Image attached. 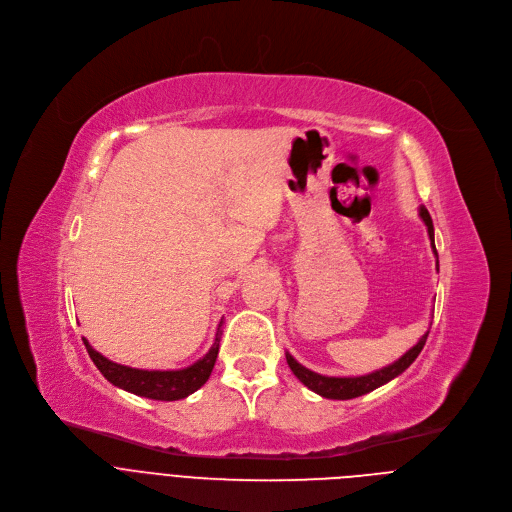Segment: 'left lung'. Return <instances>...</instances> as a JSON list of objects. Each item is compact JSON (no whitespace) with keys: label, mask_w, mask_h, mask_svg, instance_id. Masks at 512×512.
<instances>
[{"label":"left lung","mask_w":512,"mask_h":512,"mask_svg":"<svg viewBox=\"0 0 512 512\" xmlns=\"http://www.w3.org/2000/svg\"><path fill=\"white\" fill-rule=\"evenodd\" d=\"M418 216L423 218V222L427 224V230H429V239H431V247H433V253L437 255V249H435V230H433V220H431V214L425 206H421V210H418ZM437 267H439V259H437ZM427 337H429V331L418 339V343L406 351L398 361L378 369V371H371V374L367 376H357V378H329V376H320L316 374V371H310L308 367L300 365L290 353H286V359H288V365L290 369L294 371V376L306 386L310 388L312 392L320 394L322 398H331V400H351V398H357V396H363L371 390H376L384 384H388L390 380L398 378L402 371L418 357V353L423 351L425 343H427Z\"/></svg>","instance_id":"1"}]
</instances>
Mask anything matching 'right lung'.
<instances>
[{
  "label": "right lung",
  "mask_w": 512,
  "mask_h": 512,
  "mask_svg": "<svg viewBox=\"0 0 512 512\" xmlns=\"http://www.w3.org/2000/svg\"><path fill=\"white\" fill-rule=\"evenodd\" d=\"M220 327H218L214 345L202 359H198L190 367L173 369V371H159V369L149 371V369H136V367L120 365V363L106 359L102 353H98L87 343V339H83V345H85L91 361L96 363V367L102 371V376L110 384H114L126 392H132L136 396L171 402V400H181L185 396L194 394L198 388H202L208 382L212 369H214V363H216V357H218Z\"/></svg>",
  "instance_id": "obj_1"
}]
</instances>
